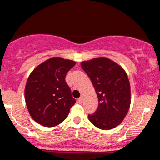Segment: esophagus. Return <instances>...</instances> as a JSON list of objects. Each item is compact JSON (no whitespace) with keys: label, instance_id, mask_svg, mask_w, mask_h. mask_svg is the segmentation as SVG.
I'll return each instance as SVG.
<instances>
[{"label":"esophagus","instance_id":"obj_1","mask_svg":"<svg viewBox=\"0 0 160 160\" xmlns=\"http://www.w3.org/2000/svg\"><path fill=\"white\" fill-rule=\"evenodd\" d=\"M82 102V97H80V98L78 99V103L79 104H81Z\"/></svg>","mask_w":160,"mask_h":160}]
</instances>
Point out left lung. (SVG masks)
<instances>
[{
	"instance_id": "obj_1",
	"label": "left lung",
	"mask_w": 160,
	"mask_h": 160,
	"mask_svg": "<svg viewBox=\"0 0 160 160\" xmlns=\"http://www.w3.org/2000/svg\"><path fill=\"white\" fill-rule=\"evenodd\" d=\"M90 78L98 99V105L88 118L97 128L109 130L119 126L131 104V89L125 70L106 57L94 58L80 63Z\"/></svg>"
}]
</instances>
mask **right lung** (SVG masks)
Listing matches in <instances>:
<instances>
[{"label":"right lung","mask_w":160,"mask_h":160,"mask_svg":"<svg viewBox=\"0 0 160 160\" xmlns=\"http://www.w3.org/2000/svg\"><path fill=\"white\" fill-rule=\"evenodd\" d=\"M76 62L53 57L33 70L25 88V103L31 117L46 127L60 124L76 102L65 82Z\"/></svg>","instance_id":"1"}]
</instances>
